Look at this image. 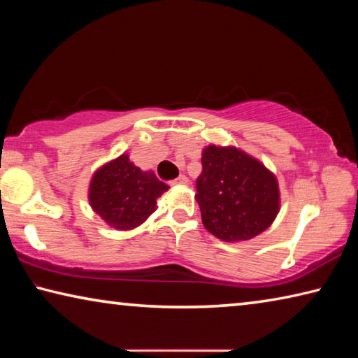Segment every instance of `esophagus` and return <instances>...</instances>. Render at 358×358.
Segmentation results:
<instances>
[{"mask_svg": "<svg viewBox=\"0 0 358 358\" xmlns=\"http://www.w3.org/2000/svg\"><path fill=\"white\" fill-rule=\"evenodd\" d=\"M171 185L172 186H185V185H187V178L185 177V175H180L178 178H175V180L171 181Z\"/></svg>", "mask_w": 358, "mask_h": 358, "instance_id": "34e87169", "label": "esophagus"}]
</instances>
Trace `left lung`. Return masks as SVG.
Segmentation results:
<instances>
[{
  "mask_svg": "<svg viewBox=\"0 0 358 358\" xmlns=\"http://www.w3.org/2000/svg\"><path fill=\"white\" fill-rule=\"evenodd\" d=\"M196 201L203 227L227 243L265 232L280 213L276 175L238 147L208 145L202 150V173Z\"/></svg>",
  "mask_w": 358,
  "mask_h": 358,
  "instance_id": "left-lung-1",
  "label": "left lung"
}]
</instances>
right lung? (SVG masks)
Returning a JSON list of instances; mask_svg holds the SVG:
<instances>
[{
	"label": "right lung",
	"mask_w": 358,
	"mask_h": 358,
	"mask_svg": "<svg viewBox=\"0 0 358 358\" xmlns=\"http://www.w3.org/2000/svg\"><path fill=\"white\" fill-rule=\"evenodd\" d=\"M169 189L153 171H142L123 153L98 167L88 185L90 207L115 230H134L157 208Z\"/></svg>",
	"instance_id": "right-lung-1"
}]
</instances>
